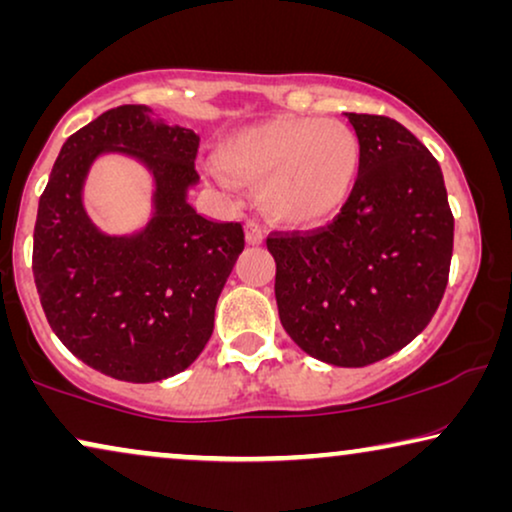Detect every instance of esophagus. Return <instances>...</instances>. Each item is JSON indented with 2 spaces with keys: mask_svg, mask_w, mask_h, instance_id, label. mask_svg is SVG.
Masks as SVG:
<instances>
[{
  "mask_svg": "<svg viewBox=\"0 0 512 512\" xmlns=\"http://www.w3.org/2000/svg\"><path fill=\"white\" fill-rule=\"evenodd\" d=\"M247 242L249 244H261L263 240H265V233H263V226H261V221H256V219H249L247 221Z\"/></svg>",
  "mask_w": 512,
  "mask_h": 512,
  "instance_id": "obj_1",
  "label": "esophagus"
}]
</instances>
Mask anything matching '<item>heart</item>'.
Returning a JSON list of instances; mask_svg holds the SVG:
<instances>
[{"label":"heart","mask_w":512,"mask_h":512,"mask_svg":"<svg viewBox=\"0 0 512 512\" xmlns=\"http://www.w3.org/2000/svg\"><path fill=\"white\" fill-rule=\"evenodd\" d=\"M223 170L262 181L261 198L277 221L307 226L338 212L356 184L359 137L333 118H270L219 144ZM221 181H228L219 174Z\"/></svg>","instance_id":"heart-1"}]
</instances>
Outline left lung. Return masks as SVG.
Wrapping results in <instances>:
<instances>
[{
	"label": "left lung",
	"mask_w": 512,
	"mask_h": 512,
	"mask_svg": "<svg viewBox=\"0 0 512 512\" xmlns=\"http://www.w3.org/2000/svg\"><path fill=\"white\" fill-rule=\"evenodd\" d=\"M359 177L340 214L312 230H272L284 331L314 359L361 368L429 326L450 277L454 216L443 172L408 128L345 114Z\"/></svg>",
	"instance_id": "left-lung-1"
}]
</instances>
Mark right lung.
I'll return each instance as SVG.
<instances>
[{
  "label": "right lung",
  "instance_id": "1",
  "mask_svg": "<svg viewBox=\"0 0 512 512\" xmlns=\"http://www.w3.org/2000/svg\"><path fill=\"white\" fill-rule=\"evenodd\" d=\"M198 146L193 130L123 104L62 144L39 198L32 272L48 324L69 352L116 380L158 382L198 359L244 249L242 223L207 219L186 202ZM104 150L137 155L157 177V216L135 238L102 236L82 212V179Z\"/></svg>",
  "mask_w": 512,
  "mask_h": 512
}]
</instances>
